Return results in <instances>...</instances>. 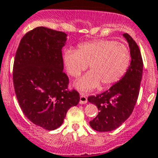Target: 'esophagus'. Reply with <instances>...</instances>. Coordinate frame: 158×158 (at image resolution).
Listing matches in <instances>:
<instances>
[{
  "label": "esophagus",
  "mask_w": 158,
  "mask_h": 158,
  "mask_svg": "<svg viewBox=\"0 0 158 158\" xmlns=\"http://www.w3.org/2000/svg\"><path fill=\"white\" fill-rule=\"evenodd\" d=\"M88 100H87L86 95H84V94H81L80 95V100H79V104H85L87 103Z\"/></svg>",
  "instance_id": "esophagus-1"
}]
</instances>
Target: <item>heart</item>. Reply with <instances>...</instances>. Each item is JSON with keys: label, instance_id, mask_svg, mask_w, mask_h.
Listing matches in <instances>:
<instances>
[{"label": "heart", "instance_id": "obj_1", "mask_svg": "<svg viewBox=\"0 0 158 158\" xmlns=\"http://www.w3.org/2000/svg\"><path fill=\"white\" fill-rule=\"evenodd\" d=\"M63 60L67 73L75 78L89 65V73L76 83L79 90L89 92L98 87L108 89L121 80L128 69L131 56L123 44L95 40L80 44L75 50H66Z\"/></svg>", "mask_w": 158, "mask_h": 158}]
</instances>
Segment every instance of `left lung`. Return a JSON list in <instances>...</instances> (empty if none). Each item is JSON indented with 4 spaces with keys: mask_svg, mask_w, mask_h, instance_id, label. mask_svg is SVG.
Wrapping results in <instances>:
<instances>
[{
    "mask_svg": "<svg viewBox=\"0 0 158 158\" xmlns=\"http://www.w3.org/2000/svg\"><path fill=\"white\" fill-rule=\"evenodd\" d=\"M124 37L128 43L131 57L130 66L125 76L108 91L92 95L89 102L95 104L98 114L89 125L98 131H111L122 125L131 114L139 95L143 73V60L136 42L128 33Z\"/></svg>",
    "mask_w": 158,
    "mask_h": 158,
    "instance_id": "obj_1",
    "label": "left lung"
}]
</instances>
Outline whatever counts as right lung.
<instances>
[{
  "mask_svg": "<svg viewBox=\"0 0 158 158\" xmlns=\"http://www.w3.org/2000/svg\"><path fill=\"white\" fill-rule=\"evenodd\" d=\"M67 34L44 27L27 33L20 40L13 69L14 90L26 117L37 126L55 130L68 110L77 106L79 94L67 89L62 49Z\"/></svg>",
  "mask_w": 158,
  "mask_h": 158,
  "instance_id": "right-lung-1",
  "label": "right lung"
}]
</instances>
